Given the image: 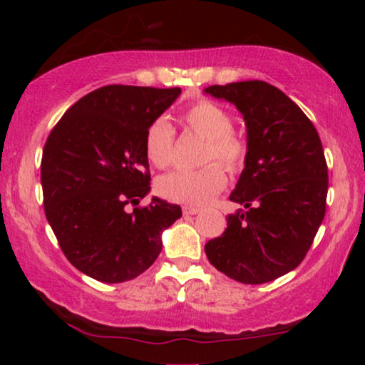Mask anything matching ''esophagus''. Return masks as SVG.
Instances as JSON below:
<instances>
[{"label":"esophagus","instance_id":"34e87169","mask_svg":"<svg viewBox=\"0 0 365 365\" xmlns=\"http://www.w3.org/2000/svg\"><path fill=\"white\" fill-rule=\"evenodd\" d=\"M199 212V207H194V206H184L182 207V214L184 216H194V214Z\"/></svg>","mask_w":365,"mask_h":365}]
</instances>
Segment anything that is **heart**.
<instances>
[{
    "mask_svg": "<svg viewBox=\"0 0 365 365\" xmlns=\"http://www.w3.org/2000/svg\"><path fill=\"white\" fill-rule=\"evenodd\" d=\"M182 121L197 136L206 139L202 159L211 163L197 171L178 169L159 178L156 191L173 202L202 206L226 186L227 171L236 173L247 158V144L232 131V118L226 109L209 99H199L182 113ZM144 151L151 164L164 169L174 163V129L166 118H158L149 124L144 136Z\"/></svg>",
    "mask_w": 365,
    "mask_h": 365,
    "instance_id": "heart-1",
    "label": "heart"
}]
</instances>
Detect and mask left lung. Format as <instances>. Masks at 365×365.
Wrapping results in <instances>:
<instances>
[{
	"mask_svg": "<svg viewBox=\"0 0 365 365\" xmlns=\"http://www.w3.org/2000/svg\"><path fill=\"white\" fill-rule=\"evenodd\" d=\"M232 103L247 129V158L227 227L204 246L209 262L242 284H264L296 269L326 214L327 164L321 138L302 109L266 81L204 89Z\"/></svg>",
	"mask_w": 365,
	"mask_h": 365,
	"instance_id": "left-lung-1",
	"label": "left lung"
}]
</instances>
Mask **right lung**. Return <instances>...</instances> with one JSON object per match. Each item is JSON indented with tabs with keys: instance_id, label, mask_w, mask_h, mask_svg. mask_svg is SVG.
<instances>
[{
	"instance_id": "add662e5",
	"label": "right lung",
	"mask_w": 365,
	"mask_h": 365,
	"mask_svg": "<svg viewBox=\"0 0 365 365\" xmlns=\"http://www.w3.org/2000/svg\"><path fill=\"white\" fill-rule=\"evenodd\" d=\"M181 89L109 84L74 103L43 149L44 212L59 247L96 281H131L156 261L181 207L153 197L144 136Z\"/></svg>"
}]
</instances>
